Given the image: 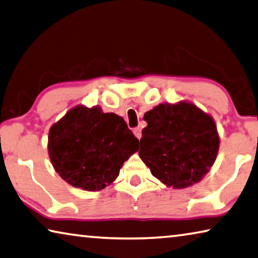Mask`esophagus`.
Instances as JSON below:
<instances>
[{
  "label": "esophagus",
  "instance_id": "1",
  "mask_svg": "<svg viewBox=\"0 0 258 258\" xmlns=\"http://www.w3.org/2000/svg\"><path fill=\"white\" fill-rule=\"evenodd\" d=\"M133 133H134V136H136L139 140H140L141 139V137H142V133H141V128L140 127H136L133 130Z\"/></svg>",
  "mask_w": 258,
  "mask_h": 258
}]
</instances>
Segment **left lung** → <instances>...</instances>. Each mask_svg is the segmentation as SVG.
Masks as SVG:
<instances>
[{
    "mask_svg": "<svg viewBox=\"0 0 258 258\" xmlns=\"http://www.w3.org/2000/svg\"><path fill=\"white\" fill-rule=\"evenodd\" d=\"M139 155L151 174L175 189L201 181L219 149L217 126L195 104L161 103L147 111Z\"/></svg>",
    "mask_w": 258,
    "mask_h": 258,
    "instance_id": "left-lung-1",
    "label": "left lung"
}]
</instances>
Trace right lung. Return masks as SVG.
I'll return each instance as SVG.
<instances>
[{"mask_svg":"<svg viewBox=\"0 0 258 258\" xmlns=\"http://www.w3.org/2000/svg\"><path fill=\"white\" fill-rule=\"evenodd\" d=\"M138 142L118 114L104 113L99 105H77L49 130L48 154L68 183L96 191L116 180Z\"/></svg>","mask_w":258,"mask_h":258,"instance_id":"obj_1","label":"right lung"}]
</instances>
